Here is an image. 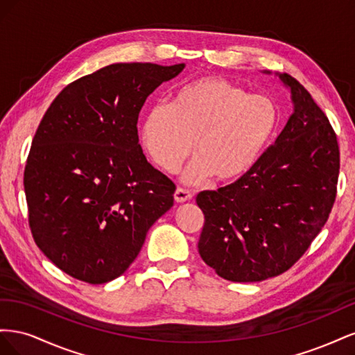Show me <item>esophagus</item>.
<instances>
[{
	"instance_id": "1",
	"label": "esophagus",
	"mask_w": 355,
	"mask_h": 355,
	"mask_svg": "<svg viewBox=\"0 0 355 355\" xmlns=\"http://www.w3.org/2000/svg\"><path fill=\"white\" fill-rule=\"evenodd\" d=\"M191 198H192V194L188 189H184V188L176 189V192H175L176 202H185V201H189Z\"/></svg>"
}]
</instances>
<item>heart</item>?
<instances>
[{
	"label": "heart",
	"mask_w": 355,
	"mask_h": 355,
	"mask_svg": "<svg viewBox=\"0 0 355 355\" xmlns=\"http://www.w3.org/2000/svg\"><path fill=\"white\" fill-rule=\"evenodd\" d=\"M278 108L265 94H250L220 77L182 85L171 103H157L141 125V145L153 163L175 173L194 153L184 171L188 184L214 178L232 184L257 164L278 127Z\"/></svg>",
	"instance_id": "heart-1"
}]
</instances>
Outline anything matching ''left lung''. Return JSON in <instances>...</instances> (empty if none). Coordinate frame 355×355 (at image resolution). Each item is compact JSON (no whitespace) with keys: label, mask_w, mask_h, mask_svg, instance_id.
Segmentation results:
<instances>
[{"label":"left lung","mask_w":355,"mask_h":355,"mask_svg":"<svg viewBox=\"0 0 355 355\" xmlns=\"http://www.w3.org/2000/svg\"><path fill=\"white\" fill-rule=\"evenodd\" d=\"M278 77L292 93L293 114L275 144L244 178L197 196L204 213L198 253L235 283L262 282L292 268L336 198V133L302 84L288 73Z\"/></svg>","instance_id":"1"}]
</instances>
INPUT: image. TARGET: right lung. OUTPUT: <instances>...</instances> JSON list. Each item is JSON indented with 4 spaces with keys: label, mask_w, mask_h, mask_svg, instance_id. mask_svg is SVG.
<instances>
[{
    "label": "right lung",
    "mask_w": 355,
    "mask_h": 355,
    "mask_svg": "<svg viewBox=\"0 0 355 355\" xmlns=\"http://www.w3.org/2000/svg\"><path fill=\"white\" fill-rule=\"evenodd\" d=\"M185 63H114L67 85L42 116L24 187L35 244L59 270L102 284L124 274L175 184L139 145L146 98Z\"/></svg>",
    "instance_id": "1"
}]
</instances>
